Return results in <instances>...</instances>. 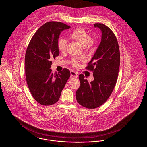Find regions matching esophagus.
Here are the masks:
<instances>
[{"mask_svg":"<svg viewBox=\"0 0 147 147\" xmlns=\"http://www.w3.org/2000/svg\"><path fill=\"white\" fill-rule=\"evenodd\" d=\"M70 78H77L78 77L77 73L74 71H70Z\"/></svg>","mask_w":147,"mask_h":147,"instance_id":"obj_1","label":"esophagus"}]
</instances>
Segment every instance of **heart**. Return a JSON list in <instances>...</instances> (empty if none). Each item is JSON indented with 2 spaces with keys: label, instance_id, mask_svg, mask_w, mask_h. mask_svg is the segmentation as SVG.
Segmentation results:
<instances>
[{
  "label": "heart",
  "instance_id": "obj_1",
  "mask_svg": "<svg viewBox=\"0 0 147 147\" xmlns=\"http://www.w3.org/2000/svg\"><path fill=\"white\" fill-rule=\"evenodd\" d=\"M70 37L78 41L83 46H90L93 44V40L90 38V34L83 28H77L74 30L70 34ZM67 44L68 42L65 38L63 37L60 38L57 41V47L59 50L61 51L65 50ZM72 63L74 65L77 66L78 65L79 60L78 59H74Z\"/></svg>",
  "mask_w": 147,
  "mask_h": 147
}]
</instances>
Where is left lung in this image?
Masks as SVG:
<instances>
[{"label": "left lung", "mask_w": 147, "mask_h": 147, "mask_svg": "<svg viewBox=\"0 0 147 147\" xmlns=\"http://www.w3.org/2000/svg\"><path fill=\"white\" fill-rule=\"evenodd\" d=\"M94 27L102 33L101 43L86 68L93 71L94 80L88 82L83 74H80V86L76 92L77 102L90 109L101 106L111 95L120 63L119 46L113 32L102 23H95Z\"/></svg>", "instance_id": "left-lung-1"}]
</instances>
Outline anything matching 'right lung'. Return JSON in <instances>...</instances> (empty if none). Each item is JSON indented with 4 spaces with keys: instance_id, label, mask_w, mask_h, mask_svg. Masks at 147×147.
<instances>
[{
    "instance_id": "add662e5",
    "label": "right lung",
    "mask_w": 147,
    "mask_h": 147,
    "mask_svg": "<svg viewBox=\"0 0 147 147\" xmlns=\"http://www.w3.org/2000/svg\"><path fill=\"white\" fill-rule=\"evenodd\" d=\"M70 28L59 22H49L40 27L31 40L25 55L27 83L34 99L49 106L59 101L61 91L70 76L68 69L58 74L50 68L51 59L59 55L57 41L61 32Z\"/></svg>"
}]
</instances>
